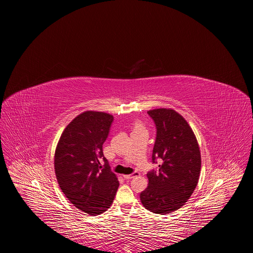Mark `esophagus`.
I'll return each mask as SVG.
<instances>
[{
    "instance_id": "1",
    "label": "esophagus",
    "mask_w": 253,
    "mask_h": 253,
    "mask_svg": "<svg viewBox=\"0 0 253 253\" xmlns=\"http://www.w3.org/2000/svg\"><path fill=\"white\" fill-rule=\"evenodd\" d=\"M137 176H139V173H138V172H135V173H133V174H125V175H123V177H124L125 179H127V180L132 179V178L137 177Z\"/></svg>"
}]
</instances>
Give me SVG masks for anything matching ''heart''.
I'll use <instances>...</instances> for the list:
<instances>
[{
    "mask_svg": "<svg viewBox=\"0 0 253 253\" xmlns=\"http://www.w3.org/2000/svg\"><path fill=\"white\" fill-rule=\"evenodd\" d=\"M140 127H142L140 124H137V125L135 126V128H140Z\"/></svg>",
    "mask_w": 253,
    "mask_h": 253,
    "instance_id": "1",
    "label": "heart"
}]
</instances>
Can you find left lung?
<instances>
[{
	"mask_svg": "<svg viewBox=\"0 0 253 253\" xmlns=\"http://www.w3.org/2000/svg\"><path fill=\"white\" fill-rule=\"evenodd\" d=\"M154 120L157 135L152 160L160 159L159 172L147 173L148 186L140 193L147 210L168 214L181 208L199 180L201 155L196 136L182 115L171 108L147 112Z\"/></svg>",
	"mask_w": 253,
	"mask_h": 253,
	"instance_id": "left-lung-1",
	"label": "left lung"
}]
</instances>
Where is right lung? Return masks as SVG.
<instances>
[{
  "label": "right lung",
  "mask_w": 253,
  "mask_h": 253,
  "mask_svg": "<svg viewBox=\"0 0 253 253\" xmlns=\"http://www.w3.org/2000/svg\"><path fill=\"white\" fill-rule=\"evenodd\" d=\"M112 121L113 116L105 112L79 114L64 129L55 150L54 167L62 192L76 208L92 216L110 208L119 187L103 155ZM100 158L105 161L104 167Z\"/></svg>",
  "instance_id": "right-lung-1"
}]
</instances>
